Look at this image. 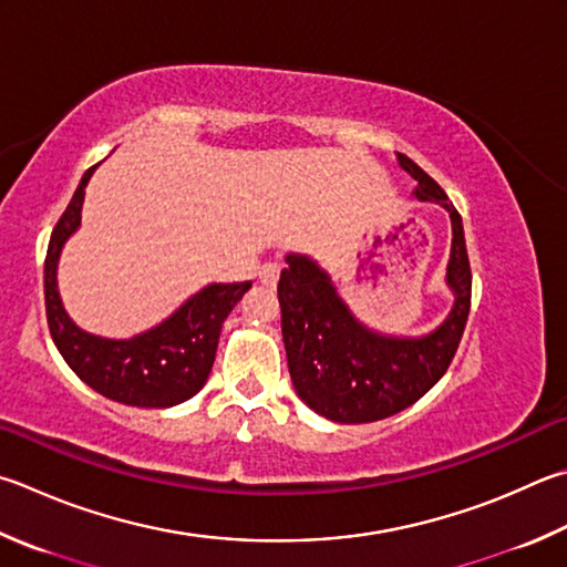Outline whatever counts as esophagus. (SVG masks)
I'll list each match as a JSON object with an SVG mask.
<instances>
[{
    "instance_id": "esophagus-1",
    "label": "esophagus",
    "mask_w": 567,
    "mask_h": 567,
    "mask_svg": "<svg viewBox=\"0 0 567 567\" xmlns=\"http://www.w3.org/2000/svg\"><path fill=\"white\" fill-rule=\"evenodd\" d=\"M257 277H260L262 285L275 287L277 280H280V265H277V262H265L260 267V272H257Z\"/></svg>"
}]
</instances>
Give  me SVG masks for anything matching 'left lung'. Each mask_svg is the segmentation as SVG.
Wrapping results in <instances>:
<instances>
[{
  "label": "left lung",
  "instance_id": "left-lung-1",
  "mask_svg": "<svg viewBox=\"0 0 567 567\" xmlns=\"http://www.w3.org/2000/svg\"><path fill=\"white\" fill-rule=\"evenodd\" d=\"M399 166L416 181L419 200L444 205L454 230L446 285L456 302L434 332L414 339L372 332L339 300L329 275L305 255H287L277 282L297 396L339 424H369L416 404L446 374L471 310V265L461 215L444 188L404 153H399Z\"/></svg>",
  "mask_w": 567,
  "mask_h": 567
}]
</instances>
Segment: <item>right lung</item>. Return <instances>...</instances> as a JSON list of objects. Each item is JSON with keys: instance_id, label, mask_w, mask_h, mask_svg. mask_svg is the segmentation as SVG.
<instances>
[{"instance_id": "add662e5", "label": "right lung", "mask_w": 567, "mask_h": 567, "mask_svg": "<svg viewBox=\"0 0 567 567\" xmlns=\"http://www.w3.org/2000/svg\"><path fill=\"white\" fill-rule=\"evenodd\" d=\"M89 168L74 198L51 233L44 260V302L51 339L74 374L111 401L141 409H168L198 394L215 362L223 322L252 282L208 285L166 322L131 339H104L71 322L56 290V265L64 243L81 223Z\"/></svg>"}]
</instances>
